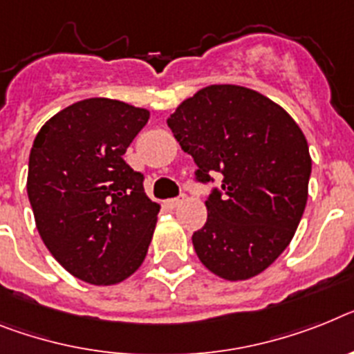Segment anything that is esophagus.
<instances>
[{
    "instance_id": "34e87169",
    "label": "esophagus",
    "mask_w": 354,
    "mask_h": 354,
    "mask_svg": "<svg viewBox=\"0 0 354 354\" xmlns=\"http://www.w3.org/2000/svg\"><path fill=\"white\" fill-rule=\"evenodd\" d=\"M183 201V196H180V198H171V200H165V207H169V209H176L178 205L182 203Z\"/></svg>"
}]
</instances>
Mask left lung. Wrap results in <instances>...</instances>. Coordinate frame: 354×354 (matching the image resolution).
I'll use <instances>...</instances> for the list:
<instances>
[{"label": "left lung", "mask_w": 354, "mask_h": 354, "mask_svg": "<svg viewBox=\"0 0 354 354\" xmlns=\"http://www.w3.org/2000/svg\"><path fill=\"white\" fill-rule=\"evenodd\" d=\"M194 158L196 182L212 189L207 223L192 234L201 263L227 281L266 270L292 241L308 201L311 156L304 133L268 97L214 84L183 100L167 118Z\"/></svg>", "instance_id": "left-lung-1"}]
</instances>
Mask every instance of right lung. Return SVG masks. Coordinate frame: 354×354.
<instances>
[{"mask_svg":"<svg viewBox=\"0 0 354 354\" xmlns=\"http://www.w3.org/2000/svg\"><path fill=\"white\" fill-rule=\"evenodd\" d=\"M147 120V109L86 99L53 115L32 145L35 227L62 268L86 283L117 284L145 259L160 205L122 156Z\"/></svg>","mask_w":354,"mask_h":354,"instance_id":"1","label":"right lung"}]
</instances>
